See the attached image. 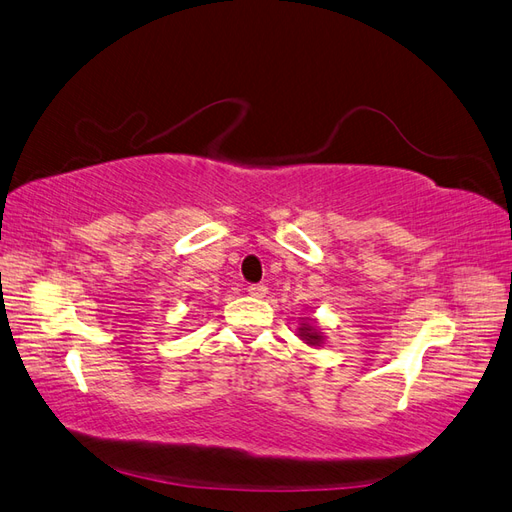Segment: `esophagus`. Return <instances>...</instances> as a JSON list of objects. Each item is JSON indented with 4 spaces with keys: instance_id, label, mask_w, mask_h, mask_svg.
I'll use <instances>...</instances> for the list:
<instances>
[{
    "instance_id": "esophagus-1",
    "label": "esophagus",
    "mask_w": 512,
    "mask_h": 512,
    "mask_svg": "<svg viewBox=\"0 0 512 512\" xmlns=\"http://www.w3.org/2000/svg\"><path fill=\"white\" fill-rule=\"evenodd\" d=\"M248 294L253 298H264L268 294V287L264 283H255V285H248Z\"/></svg>"
}]
</instances>
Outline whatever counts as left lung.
<instances>
[{"instance_id": "obj_1", "label": "left lung", "mask_w": 512, "mask_h": 512, "mask_svg": "<svg viewBox=\"0 0 512 512\" xmlns=\"http://www.w3.org/2000/svg\"><path fill=\"white\" fill-rule=\"evenodd\" d=\"M300 332H302V337L309 341L311 345H317L319 341H321V334L319 332H315L311 326H306V324H302V328H300Z\"/></svg>"}]
</instances>
